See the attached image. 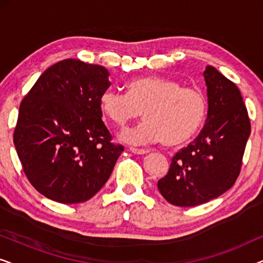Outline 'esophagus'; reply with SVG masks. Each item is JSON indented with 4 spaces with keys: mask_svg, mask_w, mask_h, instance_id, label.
<instances>
[{
    "mask_svg": "<svg viewBox=\"0 0 263 263\" xmlns=\"http://www.w3.org/2000/svg\"><path fill=\"white\" fill-rule=\"evenodd\" d=\"M130 152H133V153H135V154H146V153H148L149 151L148 149H145V148H136V147H130Z\"/></svg>",
    "mask_w": 263,
    "mask_h": 263,
    "instance_id": "obj_1",
    "label": "esophagus"
}]
</instances>
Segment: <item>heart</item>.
Segmentation results:
<instances>
[{
    "instance_id": "obj_1",
    "label": "heart",
    "mask_w": 263,
    "mask_h": 263,
    "mask_svg": "<svg viewBox=\"0 0 263 263\" xmlns=\"http://www.w3.org/2000/svg\"><path fill=\"white\" fill-rule=\"evenodd\" d=\"M104 116L118 127H124L142 115L146 118L134 128L121 133L128 143L177 146L189 141L207 116V98L200 89L182 87L179 82L161 77L134 79L127 84V93L107 88L100 95Z\"/></svg>"
}]
</instances>
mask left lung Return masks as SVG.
Masks as SVG:
<instances>
[{
	"label": "left lung",
	"mask_w": 263,
	"mask_h": 263,
	"mask_svg": "<svg viewBox=\"0 0 263 263\" xmlns=\"http://www.w3.org/2000/svg\"><path fill=\"white\" fill-rule=\"evenodd\" d=\"M208 112L197 138L172 158L166 176L158 181L164 199L193 207L220 196L235 184L250 135V120L239 89L207 66Z\"/></svg>",
	"instance_id": "1"
}]
</instances>
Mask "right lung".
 I'll return each mask as SVG.
<instances>
[{"label":"right lung","instance_id":"right-lung-1","mask_svg":"<svg viewBox=\"0 0 263 263\" xmlns=\"http://www.w3.org/2000/svg\"><path fill=\"white\" fill-rule=\"evenodd\" d=\"M105 67L68 59L49 67L20 104L14 145L35 190L61 203L87 201L109 179L124 151L111 142L100 95Z\"/></svg>","mask_w":263,"mask_h":263}]
</instances>
